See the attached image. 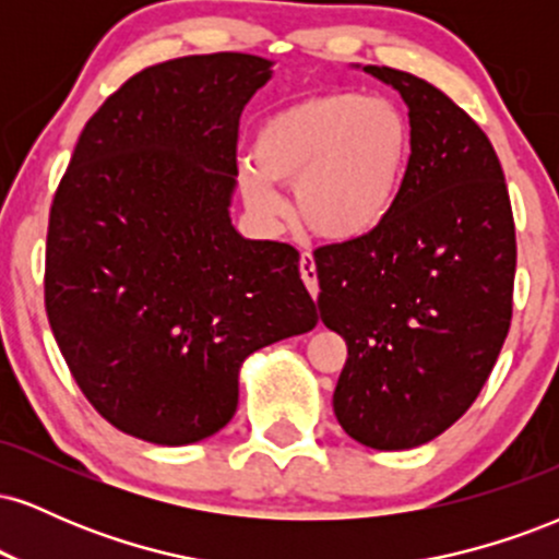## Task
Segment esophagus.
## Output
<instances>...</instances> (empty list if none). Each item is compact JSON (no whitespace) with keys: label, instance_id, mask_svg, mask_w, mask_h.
Segmentation results:
<instances>
[{"label":"esophagus","instance_id":"1","mask_svg":"<svg viewBox=\"0 0 559 559\" xmlns=\"http://www.w3.org/2000/svg\"><path fill=\"white\" fill-rule=\"evenodd\" d=\"M299 273H301V281H305L307 292L312 294V299H318L320 286H318V273H316V258H312L310 252H305L299 258Z\"/></svg>","mask_w":559,"mask_h":559}]
</instances>
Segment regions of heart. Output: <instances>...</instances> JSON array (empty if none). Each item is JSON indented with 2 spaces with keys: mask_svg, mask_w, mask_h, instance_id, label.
<instances>
[{
  "mask_svg": "<svg viewBox=\"0 0 559 559\" xmlns=\"http://www.w3.org/2000/svg\"><path fill=\"white\" fill-rule=\"evenodd\" d=\"M241 168L249 210L265 223L284 215L275 183H294L307 228L352 241L386 221L413 163V128L394 102L355 92L316 94L267 115Z\"/></svg>",
  "mask_w": 559,
  "mask_h": 559,
  "instance_id": "heart-1",
  "label": "heart"
}]
</instances>
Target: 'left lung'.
I'll return each mask as SVG.
<instances>
[{"instance_id": "1", "label": "left lung", "mask_w": 559, "mask_h": 559, "mask_svg": "<svg viewBox=\"0 0 559 559\" xmlns=\"http://www.w3.org/2000/svg\"><path fill=\"white\" fill-rule=\"evenodd\" d=\"M402 94L413 163L386 221L316 252L318 307L346 342L338 426L370 449L444 433L484 389L512 318L515 223L476 120L413 73L365 66Z\"/></svg>"}]
</instances>
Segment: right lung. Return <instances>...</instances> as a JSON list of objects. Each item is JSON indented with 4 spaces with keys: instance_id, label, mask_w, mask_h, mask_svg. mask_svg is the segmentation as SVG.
<instances>
[{
    "instance_id": "add662e5",
    "label": "right lung",
    "mask_w": 559,
    "mask_h": 559,
    "mask_svg": "<svg viewBox=\"0 0 559 559\" xmlns=\"http://www.w3.org/2000/svg\"><path fill=\"white\" fill-rule=\"evenodd\" d=\"M271 68L217 52L141 70L92 115L57 186L55 342L96 413L152 444L221 431L243 360L318 323L297 249L230 223L239 118Z\"/></svg>"
}]
</instances>
